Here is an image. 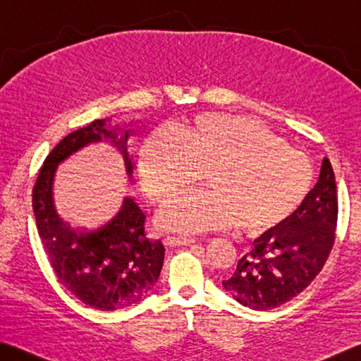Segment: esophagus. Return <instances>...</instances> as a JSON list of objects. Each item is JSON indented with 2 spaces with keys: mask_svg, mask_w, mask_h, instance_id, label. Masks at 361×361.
<instances>
[{
  "mask_svg": "<svg viewBox=\"0 0 361 361\" xmlns=\"http://www.w3.org/2000/svg\"><path fill=\"white\" fill-rule=\"evenodd\" d=\"M165 245H169V247H176V245H190L192 243H196V239L194 238H181V236H167L164 239Z\"/></svg>",
  "mask_w": 361,
  "mask_h": 361,
  "instance_id": "1",
  "label": "esophagus"
}]
</instances>
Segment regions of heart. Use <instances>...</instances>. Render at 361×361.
I'll return each instance as SVG.
<instances>
[{"instance_id":"1","label":"heart","mask_w":361,"mask_h":361,"mask_svg":"<svg viewBox=\"0 0 361 361\" xmlns=\"http://www.w3.org/2000/svg\"><path fill=\"white\" fill-rule=\"evenodd\" d=\"M140 176L154 201H167L194 183L210 190L175 197L160 209L159 225L170 231L201 233L238 226L259 238L294 219L313 186V167L259 120L201 114L176 135L157 128L142 141Z\"/></svg>"}]
</instances>
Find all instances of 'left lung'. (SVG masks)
Instances as JSON below:
<instances>
[{"mask_svg": "<svg viewBox=\"0 0 361 361\" xmlns=\"http://www.w3.org/2000/svg\"><path fill=\"white\" fill-rule=\"evenodd\" d=\"M337 188L329 159H323L318 183L288 225L255 239L223 288L239 304L268 310L299 295L322 271L334 245Z\"/></svg>", "mask_w": 361, "mask_h": 361, "instance_id": "8db88e82", "label": "left lung"}]
</instances>
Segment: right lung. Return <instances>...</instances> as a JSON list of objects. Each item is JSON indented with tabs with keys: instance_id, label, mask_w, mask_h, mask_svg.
I'll use <instances>...</instances> for the list:
<instances>
[{
	"instance_id": "add662e5",
	"label": "right lung",
	"mask_w": 361,
	"mask_h": 361,
	"mask_svg": "<svg viewBox=\"0 0 361 361\" xmlns=\"http://www.w3.org/2000/svg\"><path fill=\"white\" fill-rule=\"evenodd\" d=\"M131 133L127 130L118 138L117 128H106V118L72 131L44 159L32 192L38 236L57 279L85 305L104 312L133 305L149 293L162 270L165 247L146 236V215L131 197H125L117 214L99 226H71L56 214L53 180L62 160L101 140L117 146L131 178Z\"/></svg>"
}]
</instances>
